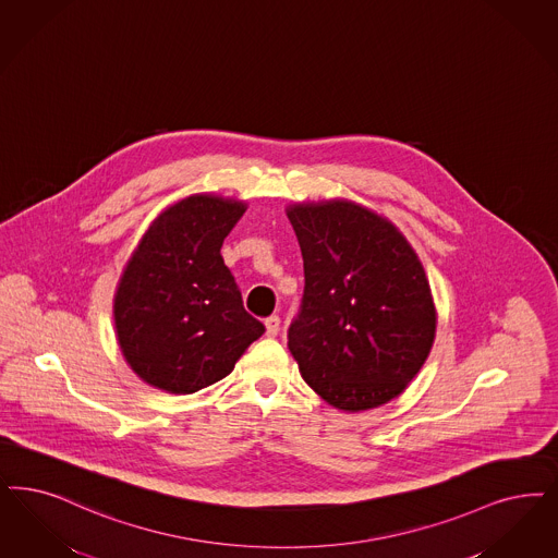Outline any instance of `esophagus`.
Masks as SVG:
<instances>
[{
  "instance_id": "obj_1",
  "label": "esophagus",
  "mask_w": 558,
  "mask_h": 558,
  "mask_svg": "<svg viewBox=\"0 0 558 558\" xmlns=\"http://www.w3.org/2000/svg\"><path fill=\"white\" fill-rule=\"evenodd\" d=\"M278 331H280V317L271 315V317L266 319V333L274 338V336H278Z\"/></svg>"
}]
</instances>
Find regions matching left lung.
Instances as JSON below:
<instances>
[{
    "instance_id": "8db88e82",
    "label": "left lung",
    "mask_w": 558,
    "mask_h": 558,
    "mask_svg": "<svg viewBox=\"0 0 558 558\" xmlns=\"http://www.w3.org/2000/svg\"><path fill=\"white\" fill-rule=\"evenodd\" d=\"M305 292L289 327L290 354L327 404H387L423 368L437 311L416 251L387 218L350 199L287 208Z\"/></svg>"
}]
</instances>
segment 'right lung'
I'll use <instances>...</instances> for the list:
<instances>
[{"label": "right lung", "mask_w": 558, "mask_h": 558, "mask_svg": "<svg viewBox=\"0 0 558 558\" xmlns=\"http://www.w3.org/2000/svg\"><path fill=\"white\" fill-rule=\"evenodd\" d=\"M247 210L211 193L160 211L140 239L113 299L117 342L144 384L195 393L225 379L266 327L243 308L220 247Z\"/></svg>", "instance_id": "1"}]
</instances>
